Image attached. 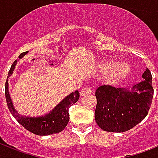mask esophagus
<instances>
[{
	"instance_id": "34e87169",
	"label": "esophagus",
	"mask_w": 158,
	"mask_h": 158,
	"mask_svg": "<svg viewBox=\"0 0 158 158\" xmlns=\"http://www.w3.org/2000/svg\"><path fill=\"white\" fill-rule=\"evenodd\" d=\"M92 93V89L89 87H84V89L80 90V96H86L88 94H90Z\"/></svg>"
}]
</instances>
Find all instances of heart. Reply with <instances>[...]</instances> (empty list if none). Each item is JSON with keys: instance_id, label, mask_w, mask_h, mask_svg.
<instances>
[{"instance_id": "obj_1", "label": "heart", "mask_w": 158, "mask_h": 158, "mask_svg": "<svg viewBox=\"0 0 158 158\" xmlns=\"http://www.w3.org/2000/svg\"><path fill=\"white\" fill-rule=\"evenodd\" d=\"M99 68L103 73H109L110 80L113 84L122 81L130 73V65L126 63H119L114 60H103L99 64Z\"/></svg>"}]
</instances>
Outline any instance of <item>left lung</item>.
Listing matches in <instances>:
<instances>
[{"mask_svg":"<svg viewBox=\"0 0 158 158\" xmlns=\"http://www.w3.org/2000/svg\"><path fill=\"white\" fill-rule=\"evenodd\" d=\"M144 80L131 88L102 85L95 92V120L102 130L121 133L132 129L147 116L153 98L152 74L148 69Z\"/></svg>","mask_w":158,"mask_h":158,"instance_id":"8db88e82","label":"left lung"}]
</instances>
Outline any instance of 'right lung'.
<instances>
[{
	"mask_svg": "<svg viewBox=\"0 0 158 158\" xmlns=\"http://www.w3.org/2000/svg\"><path fill=\"white\" fill-rule=\"evenodd\" d=\"M28 52L21 53L19 56V60L24 56ZM19 60H15L11 65L6 82L5 94H6V102H7L9 110L13 115L14 117L15 118V120L22 126H23L26 130L35 134V135L43 136V135H50L60 133L66 127L67 124L69 122V108L70 106L74 104L79 100V93L78 91H75L74 93H72L68 95L54 109L51 110L50 112L43 115V116H39V117L28 116H28L20 115L14 108L8 89L9 77L13 74L14 69L15 68V65L17 64V61H19Z\"/></svg>",
	"mask_w": 158,
	"mask_h": 158,
	"instance_id": "1",
	"label": "right lung"
}]
</instances>
